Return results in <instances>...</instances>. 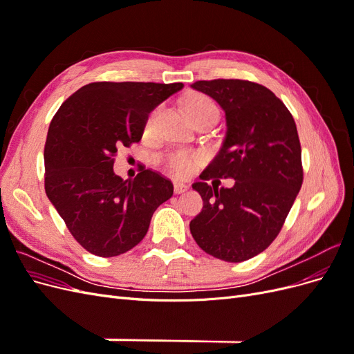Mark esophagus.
<instances>
[{"label": "esophagus", "instance_id": "esophagus-1", "mask_svg": "<svg viewBox=\"0 0 354 354\" xmlns=\"http://www.w3.org/2000/svg\"><path fill=\"white\" fill-rule=\"evenodd\" d=\"M187 190H189V186L185 185V183H181V181H176V183H174V194L176 195L185 194V192H187Z\"/></svg>", "mask_w": 354, "mask_h": 354}]
</instances>
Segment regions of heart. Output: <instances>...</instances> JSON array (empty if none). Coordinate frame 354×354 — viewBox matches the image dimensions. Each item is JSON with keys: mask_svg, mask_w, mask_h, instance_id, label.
I'll list each match as a JSON object with an SVG mask.
<instances>
[{"mask_svg": "<svg viewBox=\"0 0 354 354\" xmlns=\"http://www.w3.org/2000/svg\"><path fill=\"white\" fill-rule=\"evenodd\" d=\"M185 109L192 122L201 120V118H214V120L217 118L216 104L209 99L203 97V95H192L190 99L186 100ZM198 162L199 158L190 152H177L167 158L168 169L178 177L190 176L196 169Z\"/></svg>", "mask_w": 354, "mask_h": 354, "instance_id": "b5f03b06", "label": "heart"}]
</instances>
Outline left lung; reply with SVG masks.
Here are the masks:
<instances>
[{
	"mask_svg": "<svg viewBox=\"0 0 354 354\" xmlns=\"http://www.w3.org/2000/svg\"><path fill=\"white\" fill-rule=\"evenodd\" d=\"M192 88L216 100L226 118L220 152L192 185L203 208L190 233L207 254L241 263L269 246L303 185L301 146L286 106L260 84L242 80L196 81ZM209 178H233L227 189Z\"/></svg>",
	"mask_w": 354,
	"mask_h": 354,
	"instance_id": "1",
	"label": "left lung"
}]
</instances>
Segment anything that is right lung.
<instances>
[{"label":"right lung","instance_id":"obj_1","mask_svg":"<svg viewBox=\"0 0 354 354\" xmlns=\"http://www.w3.org/2000/svg\"><path fill=\"white\" fill-rule=\"evenodd\" d=\"M183 84L91 82L60 106L44 149L46 194L72 236L99 257L121 255L147 233L173 183L152 169L113 173L118 147L140 142L147 116Z\"/></svg>","mask_w":354,"mask_h":354}]
</instances>
